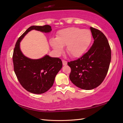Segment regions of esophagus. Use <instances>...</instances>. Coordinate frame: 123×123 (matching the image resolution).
<instances>
[{"label": "esophagus", "instance_id": "obj_1", "mask_svg": "<svg viewBox=\"0 0 123 123\" xmlns=\"http://www.w3.org/2000/svg\"><path fill=\"white\" fill-rule=\"evenodd\" d=\"M62 64H63V65H64V66H65V65H67V61H64V60H62Z\"/></svg>", "mask_w": 123, "mask_h": 123}]
</instances>
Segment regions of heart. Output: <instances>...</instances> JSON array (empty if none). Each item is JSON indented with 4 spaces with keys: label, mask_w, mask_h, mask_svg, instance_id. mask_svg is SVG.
Returning <instances> with one entry per match:
<instances>
[{
    "label": "heart",
    "mask_w": 123,
    "mask_h": 123,
    "mask_svg": "<svg viewBox=\"0 0 123 123\" xmlns=\"http://www.w3.org/2000/svg\"><path fill=\"white\" fill-rule=\"evenodd\" d=\"M90 31L77 27L59 30L56 38L50 39V43L57 54H61L66 45V51L73 58L80 57L87 50L92 42Z\"/></svg>",
    "instance_id": "b5f03b06"
}]
</instances>
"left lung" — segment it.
Wrapping results in <instances>:
<instances>
[{
	"instance_id": "left-lung-1",
	"label": "left lung",
	"mask_w": 123,
	"mask_h": 123,
	"mask_svg": "<svg viewBox=\"0 0 123 123\" xmlns=\"http://www.w3.org/2000/svg\"><path fill=\"white\" fill-rule=\"evenodd\" d=\"M94 43L80 58L68 62L71 71L69 78L76 86L91 90L102 84L111 62V49L106 37L99 30L90 27Z\"/></svg>"
}]
</instances>
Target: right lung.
I'll return each instance as SVG.
<instances>
[{"instance_id":"right-lung-1","label":"right lung","mask_w":123,"mask_h":123,"mask_svg":"<svg viewBox=\"0 0 123 123\" xmlns=\"http://www.w3.org/2000/svg\"><path fill=\"white\" fill-rule=\"evenodd\" d=\"M32 30L44 33L52 31L49 25H32L19 37L13 51L14 70L18 81L26 90L32 93L42 94L52 86L56 75L62 68V63L60 58L51 57L48 55L39 59H33L23 54L20 43Z\"/></svg>"}]
</instances>
